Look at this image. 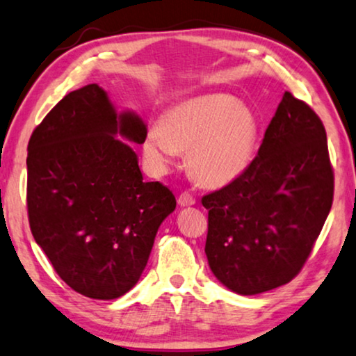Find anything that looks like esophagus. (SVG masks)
Segmentation results:
<instances>
[{"instance_id":"obj_1","label":"esophagus","mask_w":356,"mask_h":356,"mask_svg":"<svg viewBox=\"0 0 356 356\" xmlns=\"http://www.w3.org/2000/svg\"><path fill=\"white\" fill-rule=\"evenodd\" d=\"M178 204H179V206H183V207H184V206H193V204H196V197H194L191 193L184 191V193L179 194Z\"/></svg>"}]
</instances>
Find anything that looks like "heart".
<instances>
[{"instance_id": "heart-1", "label": "heart", "mask_w": 356, "mask_h": 356, "mask_svg": "<svg viewBox=\"0 0 356 356\" xmlns=\"http://www.w3.org/2000/svg\"><path fill=\"white\" fill-rule=\"evenodd\" d=\"M259 124L252 111L230 94L181 100L165 111L160 128L144 138V155L155 172H165L188 150V167L206 186L220 188L240 178L254 155Z\"/></svg>"}]
</instances>
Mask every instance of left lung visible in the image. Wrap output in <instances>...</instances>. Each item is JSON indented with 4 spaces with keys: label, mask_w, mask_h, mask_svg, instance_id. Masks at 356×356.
<instances>
[{
    "label": "left lung",
    "mask_w": 356,
    "mask_h": 356,
    "mask_svg": "<svg viewBox=\"0 0 356 356\" xmlns=\"http://www.w3.org/2000/svg\"><path fill=\"white\" fill-rule=\"evenodd\" d=\"M332 201L323 121L285 92L246 172L202 197L213 275L240 295L289 284L308 261Z\"/></svg>",
    "instance_id": "obj_1"
}]
</instances>
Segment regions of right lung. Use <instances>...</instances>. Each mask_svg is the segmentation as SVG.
Returning a JSON list of instances; mask_svg holds the SVG:
<instances>
[{"mask_svg":"<svg viewBox=\"0 0 356 356\" xmlns=\"http://www.w3.org/2000/svg\"><path fill=\"white\" fill-rule=\"evenodd\" d=\"M147 128L118 115L106 92H70L33 129L27 145V213L37 245L77 293L115 300L138 284L155 235L177 199L144 181L138 155Z\"/></svg>","mask_w":356,"mask_h":356,"instance_id":"1","label":"right lung"}]
</instances>
